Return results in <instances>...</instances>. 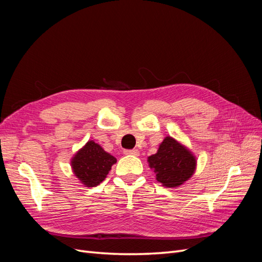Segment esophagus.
Returning <instances> with one entry per match:
<instances>
[{"label":"esophagus","instance_id":"obj_1","mask_svg":"<svg viewBox=\"0 0 262 262\" xmlns=\"http://www.w3.org/2000/svg\"><path fill=\"white\" fill-rule=\"evenodd\" d=\"M123 153L125 155H134V156H138L139 155V150L138 149H124Z\"/></svg>","mask_w":262,"mask_h":262}]
</instances>
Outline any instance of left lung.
I'll list each match as a JSON object with an SVG mask.
<instances>
[{
	"label": "left lung",
	"instance_id": "obj_1",
	"mask_svg": "<svg viewBox=\"0 0 262 262\" xmlns=\"http://www.w3.org/2000/svg\"><path fill=\"white\" fill-rule=\"evenodd\" d=\"M148 163L156 172L157 181L169 188L184 184L195 168L192 154L170 137L163 141L156 154L148 157Z\"/></svg>",
	"mask_w": 262,
	"mask_h": 262
}]
</instances>
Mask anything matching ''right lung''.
I'll return each instance as SVG.
<instances>
[{
    "instance_id": "add662e5",
    "label": "right lung",
    "mask_w": 262,
    "mask_h": 262,
    "mask_svg": "<svg viewBox=\"0 0 262 262\" xmlns=\"http://www.w3.org/2000/svg\"><path fill=\"white\" fill-rule=\"evenodd\" d=\"M117 160L100 145L90 141L72 161L75 176L87 187H95L106 178Z\"/></svg>"
}]
</instances>
